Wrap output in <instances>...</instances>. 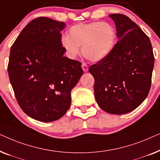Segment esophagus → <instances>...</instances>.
<instances>
[{
  "label": "esophagus",
  "instance_id": "34e87169",
  "mask_svg": "<svg viewBox=\"0 0 160 160\" xmlns=\"http://www.w3.org/2000/svg\"><path fill=\"white\" fill-rule=\"evenodd\" d=\"M82 69H83V71H84V72L88 71V65H87V64H85V63H82Z\"/></svg>",
  "mask_w": 160,
  "mask_h": 160
}]
</instances>
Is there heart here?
Listing matches in <instances>:
<instances>
[{"label": "heart", "instance_id": "heart-1", "mask_svg": "<svg viewBox=\"0 0 160 160\" xmlns=\"http://www.w3.org/2000/svg\"><path fill=\"white\" fill-rule=\"evenodd\" d=\"M116 30L111 24L102 22L79 23L68 30V35L61 38V46L67 56L75 59L82 52L87 60L99 62L113 49L116 41Z\"/></svg>", "mask_w": 160, "mask_h": 160}]
</instances>
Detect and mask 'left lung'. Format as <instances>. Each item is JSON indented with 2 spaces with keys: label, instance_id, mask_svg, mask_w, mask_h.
I'll use <instances>...</instances> for the list:
<instances>
[{
  "label": "left lung",
  "instance_id": "left-lung-1",
  "mask_svg": "<svg viewBox=\"0 0 160 160\" xmlns=\"http://www.w3.org/2000/svg\"><path fill=\"white\" fill-rule=\"evenodd\" d=\"M119 41L110 54L91 65L98 104L112 114H124L139 106L151 88L154 57L150 39L125 15L113 14Z\"/></svg>",
  "mask_w": 160,
  "mask_h": 160
}]
</instances>
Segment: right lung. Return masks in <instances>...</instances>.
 Instances as JSON below:
<instances>
[{"instance_id": "obj_1", "label": "right lung", "mask_w": 160, "mask_h": 160, "mask_svg": "<svg viewBox=\"0 0 160 160\" xmlns=\"http://www.w3.org/2000/svg\"><path fill=\"white\" fill-rule=\"evenodd\" d=\"M63 22L41 17L22 30L10 50L8 73L15 97L32 119L50 122L71 106V92L83 70L82 62L63 56Z\"/></svg>"}]
</instances>
